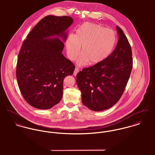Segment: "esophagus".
<instances>
[{
  "mask_svg": "<svg viewBox=\"0 0 155 155\" xmlns=\"http://www.w3.org/2000/svg\"><path fill=\"white\" fill-rule=\"evenodd\" d=\"M79 68H77V67H76L75 69H74V73H73V75H74V76H76L77 74H78V73L79 72Z\"/></svg>",
  "mask_w": 155,
  "mask_h": 155,
  "instance_id": "esophagus-1",
  "label": "esophagus"
}]
</instances>
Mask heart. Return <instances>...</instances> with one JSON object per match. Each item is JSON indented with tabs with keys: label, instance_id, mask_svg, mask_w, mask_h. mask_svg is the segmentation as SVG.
<instances>
[{
	"label": "heart",
	"instance_id": "obj_1",
	"mask_svg": "<svg viewBox=\"0 0 155 155\" xmlns=\"http://www.w3.org/2000/svg\"><path fill=\"white\" fill-rule=\"evenodd\" d=\"M116 37L110 29L92 22H84L75 34L70 35L66 41L67 52L71 60H74L80 54L79 66L87 62L90 65L99 64L109 57L115 46Z\"/></svg>",
	"mask_w": 155,
	"mask_h": 155
}]
</instances>
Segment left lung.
<instances>
[{
	"label": "left lung",
	"mask_w": 155,
	"mask_h": 155,
	"mask_svg": "<svg viewBox=\"0 0 155 155\" xmlns=\"http://www.w3.org/2000/svg\"><path fill=\"white\" fill-rule=\"evenodd\" d=\"M116 30L118 42L109 57L76 75L82 102L91 110H105L114 106L121 97L131 73V46L121 28L116 26Z\"/></svg>",
	"instance_id": "8db88e82"
}]
</instances>
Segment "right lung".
I'll use <instances>...</instances> for the list:
<instances>
[{"label": "right lung", "mask_w": 155, "mask_h": 155, "mask_svg": "<svg viewBox=\"0 0 155 155\" xmlns=\"http://www.w3.org/2000/svg\"><path fill=\"white\" fill-rule=\"evenodd\" d=\"M70 17L48 15L28 35L17 65V79L25 100L38 109H49L62 98L63 81L74 64L63 55Z\"/></svg>", "instance_id": "add662e5"}]
</instances>
